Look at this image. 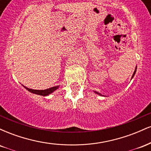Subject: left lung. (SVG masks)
I'll list each match as a JSON object with an SVG mask.
<instances>
[{
	"mask_svg": "<svg viewBox=\"0 0 151 151\" xmlns=\"http://www.w3.org/2000/svg\"><path fill=\"white\" fill-rule=\"evenodd\" d=\"M136 70H135V71H134V72H133V74L132 78L133 77V76H134V75H135V74H136ZM94 92H95V93H97V94H99V95H101V96H103V95H101V93H98V92H97V91H94Z\"/></svg>",
	"mask_w": 151,
	"mask_h": 151,
	"instance_id": "obj_1",
	"label": "left lung"
}]
</instances>
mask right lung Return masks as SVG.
Wrapping results in <instances>:
<instances>
[{
  "label": "right lung",
  "mask_w": 151,
  "mask_h": 151,
  "mask_svg": "<svg viewBox=\"0 0 151 151\" xmlns=\"http://www.w3.org/2000/svg\"><path fill=\"white\" fill-rule=\"evenodd\" d=\"M27 91H29L31 93H35V94H38V95H41V96H47V95L50 94L51 93H52L53 91H55V90H57L59 88V86H53V87L49 88L47 89H45V90H35V89H29V88L25 87L24 86Z\"/></svg>",
  "instance_id": "add662e5"
}]
</instances>
